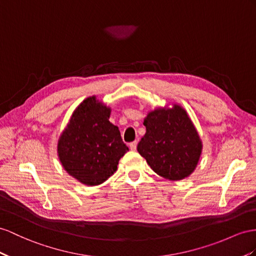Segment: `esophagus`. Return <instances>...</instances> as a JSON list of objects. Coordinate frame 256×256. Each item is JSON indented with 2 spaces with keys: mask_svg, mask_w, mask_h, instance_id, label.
Returning <instances> with one entry per match:
<instances>
[{
  "mask_svg": "<svg viewBox=\"0 0 256 256\" xmlns=\"http://www.w3.org/2000/svg\"><path fill=\"white\" fill-rule=\"evenodd\" d=\"M136 147H137V142H132L130 144V150H136Z\"/></svg>",
  "mask_w": 256,
  "mask_h": 256,
  "instance_id": "34e87169",
  "label": "esophagus"
}]
</instances>
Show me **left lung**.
<instances>
[{"mask_svg": "<svg viewBox=\"0 0 256 256\" xmlns=\"http://www.w3.org/2000/svg\"><path fill=\"white\" fill-rule=\"evenodd\" d=\"M144 126L146 134L137 145V152L156 174L180 180L194 172L202 142L184 109L178 104L172 109H156L145 118Z\"/></svg>", "mask_w": 256, "mask_h": 256, "instance_id": "obj_1", "label": "left lung"}]
</instances>
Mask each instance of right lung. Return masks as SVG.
I'll return each instance as SVG.
<instances>
[{"label":"right lung","mask_w":256,"mask_h":256,"mask_svg":"<svg viewBox=\"0 0 256 256\" xmlns=\"http://www.w3.org/2000/svg\"><path fill=\"white\" fill-rule=\"evenodd\" d=\"M110 108L95 96L78 104L60 137L58 156L64 168L82 184H102L116 171L128 148L118 126L110 123Z\"/></svg>","instance_id":"1"}]
</instances>
